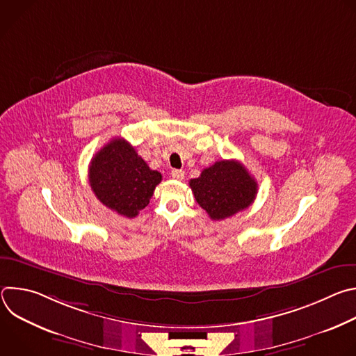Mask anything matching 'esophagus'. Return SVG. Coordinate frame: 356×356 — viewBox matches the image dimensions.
Masks as SVG:
<instances>
[{
	"instance_id": "esophagus-1",
	"label": "esophagus",
	"mask_w": 356,
	"mask_h": 356,
	"mask_svg": "<svg viewBox=\"0 0 356 356\" xmlns=\"http://www.w3.org/2000/svg\"><path fill=\"white\" fill-rule=\"evenodd\" d=\"M170 175H172V177H173V179H177V180H183V179H184V175H186V173H184V170L173 169Z\"/></svg>"
}]
</instances>
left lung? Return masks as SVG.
Wrapping results in <instances>:
<instances>
[{"instance_id": "obj_1", "label": "left lung", "mask_w": 356, "mask_h": 356, "mask_svg": "<svg viewBox=\"0 0 356 356\" xmlns=\"http://www.w3.org/2000/svg\"><path fill=\"white\" fill-rule=\"evenodd\" d=\"M194 198L214 221L248 209L258 194V183L238 161H220L190 180Z\"/></svg>"}]
</instances>
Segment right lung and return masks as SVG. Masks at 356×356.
<instances>
[{
  "label": "right lung",
  "instance_id": "obj_1",
  "mask_svg": "<svg viewBox=\"0 0 356 356\" xmlns=\"http://www.w3.org/2000/svg\"><path fill=\"white\" fill-rule=\"evenodd\" d=\"M88 181L106 207L134 218L149 204L162 175L152 170L129 142L115 138L91 159Z\"/></svg>",
  "mask_w": 356,
  "mask_h": 356
}]
</instances>
